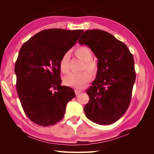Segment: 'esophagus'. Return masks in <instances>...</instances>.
I'll list each match as a JSON object with an SVG mask.
<instances>
[{
    "mask_svg": "<svg viewBox=\"0 0 154 154\" xmlns=\"http://www.w3.org/2000/svg\"><path fill=\"white\" fill-rule=\"evenodd\" d=\"M75 94H76V95H78L79 94H80V93L82 92V91H80V90H79V89H75Z\"/></svg>",
    "mask_w": 154,
    "mask_h": 154,
    "instance_id": "1",
    "label": "esophagus"
}]
</instances>
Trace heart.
<instances>
[{
    "mask_svg": "<svg viewBox=\"0 0 154 154\" xmlns=\"http://www.w3.org/2000/svg\"><path fill=\"white\" fill-rule=\"evenodd\" d=\"M74 54L76 57L84 62V67L92 74H95L97 71V63L92 60L93 53L91 49L86 46H81L74 51ZM69 54H64L60 60V69L63 73L66 74L69 72ZM91 79V74L86 72L80 73H71L63 79L64 83L67 86L76 88H82L87 83L90 82Z\"/></svg>",
    "mask_w": 154,
    "mask_h": 154,
    "instance_id": "heart-1",
    "label": "heart"
}]
</instances>
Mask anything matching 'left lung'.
<instances>
[{"mask_svg": "<svg viewBox=\"0 0 154 154\" xmlns=\"http://www.w3.org/2000/svg\"><path fill=\"white\" fill-rule=\"evenodd\" d=\"M78 42L87 45L98 59L96 77L86 91L89 101L83 108L91 122L106 125L127 111L136 81L133 55L127 46L109 32L87 30Z\"/></svg>", "mask_w": 154, "mask_h": 154, "instance_id": "8db88e82", "label": "left lung"}]
</instances>
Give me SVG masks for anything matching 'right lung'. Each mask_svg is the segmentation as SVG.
<instances>
[{"label":"right lung","mask_w":154,"mask_h":154,"mask_svg":"<svg viewBox=\"0 0 154 154\" xmlns=\"http://www.w3.org/2000/svg\"><path fill=\"white\" fill-rule=\"evenodd\" d=\"M83 32L45 29L21 47L15 66L17 91L25 114L35 124L49 127L59 122L76 96L72 88L61 85L60 62Z\"/></svg>","instance_id":"obj_1"}]
</instances>
